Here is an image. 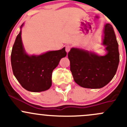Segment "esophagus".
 <instances>
[{
    "label": "esophagus",
    "mask_w": 127,
    "mask_h": 127,
    "mask_svg": "<svg viewBox=\"0 0 127 127\" xmlns=\"http://www.w3.org/2000/svg\"><path fill=\"white\" fill-rule=\"evenodd\" d=\"M71 46L70 45H66V47H65V50H66V52H67V53H68L70 51V50H71Z\"/></svg>",
    "instance_id": "obj_1"
}]
</instances>
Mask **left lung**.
Here are the masks:
<instances>
[{
	"instance_id": "8db88e82",
	"label": "left lung",
	"mask_w": 127,
	"mask_h": 127,
	"mask_svg": "<svg viewBox=\"0 0 127 127\" xmlns=\"http://www.w3.org/2000/svg\"><path fill=\"white\" fill-rule=\"evenodd\" d=\"M103 45L107 52L104 56L77 48H72L68 53L74 80L82 87L103 88L113 79L117 72L119 63V45L111 24L104 26Z\"/></svg>"
}]
</instances>
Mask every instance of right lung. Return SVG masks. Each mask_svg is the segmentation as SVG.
<instances>
[{
	"label": "right lung",
	"mask_w": 127,
	"mask_h": 127,
	"mask_svg": "<svg viewBox=\"0 0 127 127\" xmlns=\"http://www.w3.org/2000/svg\"><path fill=\"white\" fill-rule=\"evenodd\" d=\"M21 31L16 37L11 54L14 75L21 86L32 92L47 90L52 86V72L67 53L65 47L60 50L50 51L40 55H29L24 50Z\"/></svg>",
	"instance_id": "obj_1"
}]
</instances>
